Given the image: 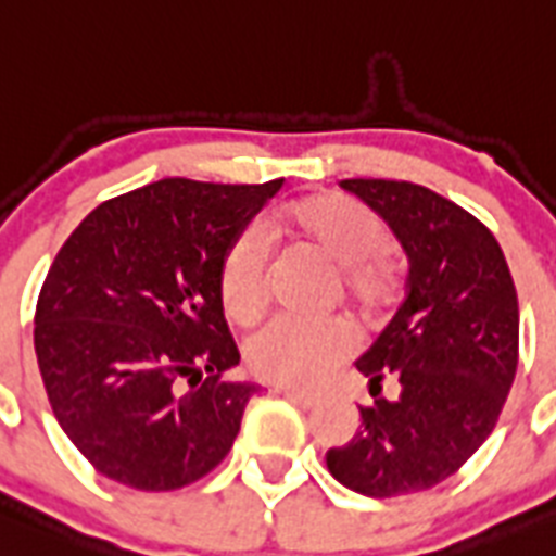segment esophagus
Instances as JSON below:
<instances>
[{"mask_svg": "<svg viewBox=\"0 0 556 556\" xmlns=\"http://www.w3.org/2000/svg\"><path fill=\"white\" fill-rule=\"evenodd\" d=\"M277 394H282L285 400H291V403L302 405V408H316L321 400L311 392H302V389H277Z\"/></svg>", "mask_w": 556, "mask_h": 556, "instance_id": "esophagus-1", "label": "esophagus"}]
</instances>
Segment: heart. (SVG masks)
<instances>
[{
    "label": "heart",
    "mask_w": 556,
    "mask_h": 556,
    "mask_svg": "<svg viewBox=\"0 0 556 556\" xmlns=\"http://www.w3.org/2000/svg\"><path fill=\"white\" fill-rule=\"evenodd\" d=\"M277 226L338 265L341 293L366 316L383 311L397 293V268L383 257L389 231L378 212L358 198L344 192L299 198L282 206ZM218 293L224 311L240 325L263 316L271 296V245L263 229L249 226L224 251ZM352 352L355 332L344 318L305 321L285 316L251 338L245 358L260 380L311 389L330 378Z\"/></svg>",
    "instance_id": "b5f03b06"
}]
</instances>
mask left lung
Masks as SVG:
<instances>
[{"label":"left lung","mask_w":556,"mask_h":556,"mask_svg":"<svg viewBox=\"0 0 556 556\" xmlns=\"http://www.w3.org/2000/svg\"><path fill=\"white\" fill-rule=\"evenodd\" d=\"M408 254V293L358 361L371 380L361 431L327 470L369 498L451 479L484 445L518 369V293L498 240L476 215L414 181L344 178ZM386 377L401 397H379Z\"/></svg>","instance_id":"obj_1"}]
</instances>
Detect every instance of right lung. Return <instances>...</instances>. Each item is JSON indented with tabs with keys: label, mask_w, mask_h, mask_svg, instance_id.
<instances>
[{
	"label": "right lung",
	"mask_w": 556,
	"mask_h": 556,
	"mask_svg": "<svg viewBox=\"0 0 556 556\" xmlns=\"http://www.w3.org/2000/svg\"><path fill=\"white\" fill-rule=\"evenodd\" d=\"M279 187L162 178L91 210L52 260L38 369L55 419L105 479L178 490L235 445L260 386L224 378L240 352L218 271Z\"/></svg>",
	"instance_id": "obj_1"
}]
</instances>
